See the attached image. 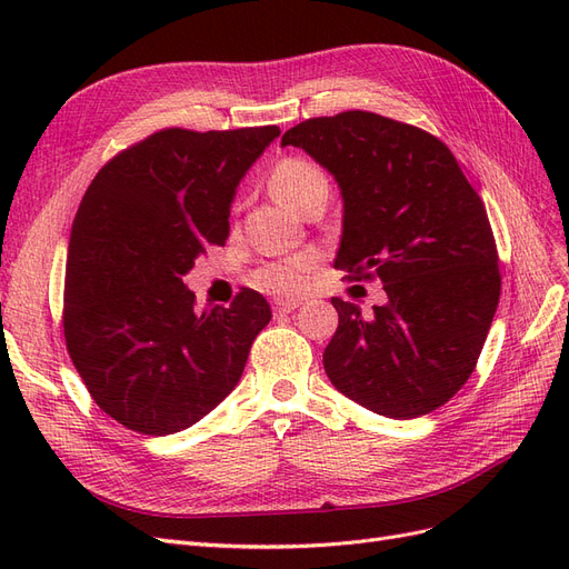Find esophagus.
<instances>
[{"label":"esophagus","instance_id":"1","mask_svg":"<svg viewBox=\"0 0 569 569\" xmlns=\"http://www.w3.org/2000/svg\"><path fill=\"white\" fill-rule=\"evenodd\" d=\"M299 303H301V301H297V299H284V301L274 303L272 311H274V313H291V311H297Z\"/></svg>","mask_w":569,"mask_h":569}]
</instances>
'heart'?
<instances>
[{"label": "heart", "mask_w": 569, "mask_h": 569, "mask_svg": "<svg viewBox=\"0 0 569 569\" xmlns=\"http://www.w3.org/2000/svg\"><path fill=\"white\" fill-rule=\"evenodd\" d=\"M270 189L272 194L295 211L306 213L316 201H325L330 192V182H327L322 170L306 161V159H282L270 173ZM318 266V253L313 251H299L284 258H274V261L263 263L256 268L251 274V282L268 291V295L278 297H297L311 284V278Z\"/></svg>", "instance_id": "b5f03b06"}]
</instances>
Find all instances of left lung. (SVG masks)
I'll return each instance as SVG.
<instances>
[{
    "label": "left lung",
    "mask_w": 569,
    "mask_h": 569,
    "mask_svg": "<svg viewBox=\"0 0 569 569\" xmlns=\"http://www.w3.org/2000/svg\"><path fill=\"white\" fill-rule=\"evenodd\" d=\"M287 144L339 182L335 268L387 291L370 318L332 299L339 327L322 353L327 377L377 416H427L470 380L501 297L485 201L439 137L380 113L308 118L282 134Z\"/></svg>",
    "instance_id": "obj_1"
}]
</instances>
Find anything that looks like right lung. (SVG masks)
<instances>
[{"label":"right lung","mask_w":569,"mask_h":569,"mask_svg":"<svg viewBox=\"0 0 569 569\" xmlns=\"http://www.w3.org/2000/svg\"><path fill=\"white\" fill-rule=\"evenodd\" d=\"M278 126L166 128L99 170L68 242L63 337L94 403L132 432L192 427L237 387L268 301L197 311L182 274L230 232V203Z\"/></svg>","instance_id":"right-lung-1"}]
</instances>
